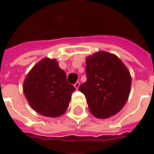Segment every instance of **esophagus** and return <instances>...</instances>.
Here are the masks:
<instances>
[{
    "label": "esophagus",
    "instance_id": "34e87169",
    "mask_svg": "<svg viewBox=\"0 0 154 154\" xmlns=\"http://www.w3.org/2000/svg\"><path fill=\"white\" fill-rule=\"evenodd\" d=\"M79 86H80V83H79V82H77L76 83L74 84V87H75V88H76V89H78Z\"/></svg>",
    "mask_w": 154,
    "mask_h": 154
}]
</instances>
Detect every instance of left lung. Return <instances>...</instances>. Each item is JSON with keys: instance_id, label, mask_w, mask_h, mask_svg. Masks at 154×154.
<instances>
[{"instance_id": "left-lung-1", "label": "left lung", "mask_w": 154, "mask_h": 154, "mask_svg": "<svg viewBox=\"0 0 154 154\" xmlns=\"http://www.w3.org/2000/svg\"><path fill=\"white\" fill-rule=\"evenodd\" d=\"M87 82L78 90L87 98L91 113L99 119L113 116L129 97L131 77L119 57L99 52L87 58Z\"/></svg>"}]
</instances>
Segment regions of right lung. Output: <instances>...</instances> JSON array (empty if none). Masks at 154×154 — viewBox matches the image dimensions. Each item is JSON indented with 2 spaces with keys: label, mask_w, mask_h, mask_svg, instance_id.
Listing matches in <instances>:
<instances>
[{
  "label": "right lung",
  "mask_w": 154,
  "mask_h": 154,
  "mask_svg": "<svg viewBox=\"0 0 154 154\" xmlns=\"http://www.w3.org/2000/svg\"><path fill=\"white\" fill-rule=\"evenodd\" d=\"M24 93L34 110L42 116L57 117L65 113L76 88L55 59L44 58L32 68L24 82Z\"/></svg>",
  "instance_id": "add662e5"
}]
</instances>
